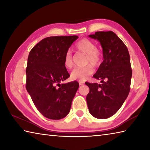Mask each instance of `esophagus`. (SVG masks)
Instances as JSON below:
<instances>
[{
    "label": "esophagus",
    "mask_w": 150,
    "mask_h": 150,
    "mask_svg": "<svg viewBox=\"0 0 150 150\" xmlns=\"http://www.w3.org/2000/svg\"><path fill=\"white\" fill-rule=\"evenodd\" d=\"M84 81H79V84L80 85H84Z\"/></svg>",
    "instance_id": "1"
}]
</instances>
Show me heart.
Masks as SVG:
<instances>
[{"label":"heart","instance_id":"heart-1","mask_svg":"<svg viewBox=\"0 0 150 150\" xmlns=\"http://www.w3.org/2000/svg\"><path fill=\"white\" fill-rule=\"evenodd\" d=\"M75 48L78 52L86 54L85 63V64L89 65L85 67L75 68L71 73V78L73 80L85 81L87 79L88 76L92 75L94 72L92 66L98 67L100 64L103 59V54L100 50L96 47L95 43L87 38H83L78 41L76 43ZM90 64L92 65L91 66V64L90 65ZM63 65L67 69H71L73 67V58L69 52H67L65 55Z\"/></svg>","mask_w":150,"mask_h":150}]
</instances>
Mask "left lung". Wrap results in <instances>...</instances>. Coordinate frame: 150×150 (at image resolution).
Returning a JSON list of instances; mask_svg holds the SVG:
<instances>
[{
  "label": "left lung",
  "instance_id": "obj_1",
  "mask_svg": "<svg viewBox=\"0 0 150 150\" xmlns=\"http://www.w3.org/2000/svg\"><path fill=\"white\" fill-rule=\"evenodd\" d=\"M100 43L103 62L93 77L100 84L86 82L89 87L87 96L88 111L94 117L106 119L117 112L130 90L132 71L128 48L115 33L96 32L88 35Z\"/></svg>",
  "mask_w": 150,
  "mask_h": 150
}]
</instances>
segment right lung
Returning a JSON list of instances; mask_svg holds the SVG:
<instances>
[{
    "mask_svg": "<svg viewBox=\"0 0 150 150\" xmlns=\"http://www.w3.org/2000/svg\"><path fill=\"white\" fill-rule=\"evenodd\" d=\"M77 35L52 36L41 40L30 52L26 69V88L42 115L52 120L65 117L79 88L69 77L63 59Z\"/></svg>",
    "mask_w": 150,
    "mask_h": 150,
    "instance_id": "add662e5",
    "label": "right lung"
}]
</instances>
